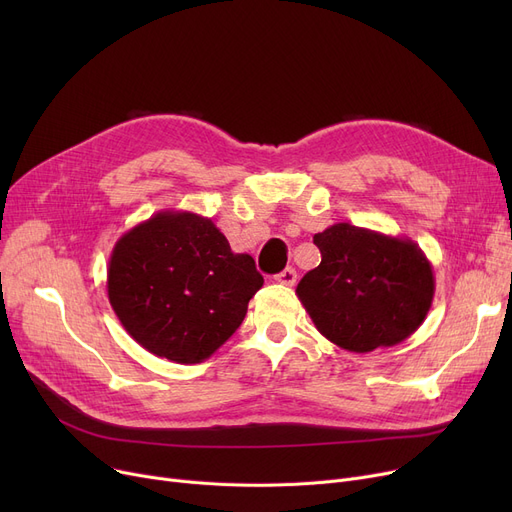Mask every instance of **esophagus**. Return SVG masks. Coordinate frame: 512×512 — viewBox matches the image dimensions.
<instances>
[{
    "label": "esophagus",
    "instance_id": "obj_1",
    "mask_svg": "<svg viewBox=\"0 0 512 512\" xmlns=\"http://www.w3.org/2000/svg\"><path fill=\"white\" fill-rule=\"evenodd\" d=\"M274 280L284 286H294V282H297V272H294L292 267H286V270H282L280 274L274 276Z\"/></svg>",
    "mask_w": 512,
    "mask_h": 512
}]
</instances>
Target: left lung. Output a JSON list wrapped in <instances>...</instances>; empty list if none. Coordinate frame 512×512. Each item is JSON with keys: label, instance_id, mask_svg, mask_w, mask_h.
Segmentation results:
<instances>
[{"label": "left lung", "instance_id": "left-lung-1", "mask_svg": "<svg viewBox=\"0 0 512 512\" xmlns=\"http://www.w3.org/2000/svg\"><path fill=\"white\" fill-rule=\"evenodd\" d=\"M321 263L297 297L321 336L351 353L407 340L434 301L432 263L417 242L348 222L313 236Z\"/></svg>", "mask_w": 512, "mask_h": 512}]
</instances>
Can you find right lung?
I'll return each instance as SVG.
<instances>
[{
    "label": "right lung",
    "mask_w": 512,
    "mask_h": 512,
    "mask_svg": "<svg viewBox=\"0 0 512 512\" xmlns=\"http://www.w3.org/2000/svg\"><path fill=\"white\" fill-rule=\"evenodd\" d=\"M261 286L253 257L193 211H157L118 238L107 265V299L124 330L182 365L218 351Z\"/></svg>",
    "instance_id": "add662e5"
}]
</instances>
